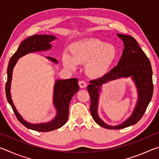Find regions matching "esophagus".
Listing matches in <instances>:
<instances>
[{
  "label": "esophagus",
  "mask_w": 159,
  "mask_h": 159,
  "mask_svg": "<svg viewBox=\"0 0 159 159\" xmlns=\"http://www.w3.org/2000/svg\"><path fill=\"white\" fill-rule=\"evenodd\" d=\"M79 85L80 88H84L86 87V85H87V83H86L85 80H80L79 82Z\"/></svg>",
  "instance_id": "obj_1"
}]
</instances>
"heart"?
Listing matches in <instances>:
<instances>
[{
  "instance_id": "b5f03b06",
  "label": "heart",
  "mask_w": 159,
  "mask_h": 159,
  "mask_svg": "<svg viewBox=\"0 0 159 159\" xmlns=\"http://www.w3.org/2000/svg\"><path fill=\"white\" fill-rule=\"evenodd\" d=\"M71 54L62 57L66 68L76 70L79 64H85V71L93 79L102 78L107 74L117 60L118 50L114 45L98 39H87L71 45Z\"/></svg>"
}]
</instances>
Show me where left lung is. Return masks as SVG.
I'll use <instances>...</instances> for the list:
<instances>
[{"label": "left lung", "mask_w": 159, "mask_h": 159, "mask_svg": "<svg viewBox=\"0 0 159 159\" xmlns=\"http://www.w3.org/2000/svg\"><path fill=\"white\" fill-rule=\"evenodd\" d=\"M124 43L123 51L117 66L114 67L105 76L98 79L90 80L88 86L90 97V113L95 121L99 125L107 129H122L138 123L143 116L152 99L154 90L152 80V69L150 61L141 49L135 39L127 35L117 34ZM132 76L139 90V101L131 116L122 125L111 126L106 125L97 114L98 91L102 84L121 77Z\"/></svg>", "instance_id": "8db88e82"}]
</instances>
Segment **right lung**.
I'll use <instances>...</instances> for the list:
<instances>
[{"label":"right lung","mask_w":159,"mask_h":159,"mask_svg":"<svg viewBox=\"0 0 159 159\" xmlns=\"http://www.w3.org/2000/svg\"><path fill=\"white\" fill-rule=\"evenodd\" d=\"M56 39L55 36L48 35H34L26 39L21 42L17 50L10 58L8 66H7V79L5 84V93L7 99L17 120L26 128L39 132H49L61 128L65 124L69 117V107L72 97L79 90L77 79H69L66 80H57L55 84L54 88L53 102L57 109V114L54 119L49 123H41V124H31L25 121L17 112L13 104L10 95V84L12 80V70L20 57L26 54L36 52V51L47 50L52 47L50 43ZM53 62L57 63L55 58L48 57Z\"/></svg>","instance_id":"obj_1"}]
</instances>
